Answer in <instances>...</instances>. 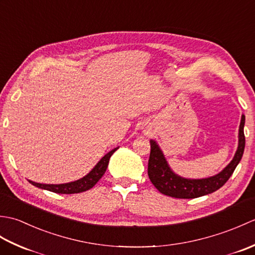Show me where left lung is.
I'll return each instance as SVG.
<instances>
[{"mask_svg": "<svg viewBox=\"0 0 255 255\" xmlns=\"http://www.w3.org/2000/svg\"><path fill=\"white\" fill-rule=\"evenodd\" d=\"M245 123L246 116L242 115L239 127V143L230 163L218 174L198 180L185 178L175 174L167 164L158 143L154 140H150L151 151L148 162V175L151 183L160 193L175 198H196L216 192L229 180L242 158L246 147V137L243 131Z\"/></svg>", "mask_w": 255, "mask_h": 255, "instance_id": "obj_1", "label": "left lung"}]
</instances>
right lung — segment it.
I'll list each match as a JSON object with an SVG mask.
<instances>
[{
	"instance_id": "add662e5",
	"label": "right lung",
	"mask_w": 255,
	"mask_h": 255,
	"mask_svg": "<svg viewBox=\"0 0 255 255\" xmlns=\"http://www.w3.org/2000/svg\"><path fill=\"white\" fill-rule=\"evenodd\" d=\"M117 149L118 148L113 149L107 154L103 156V158L97 162V164L93 167V169H92V171L89 173V174H86L84 177L80 178L78 181L64 183V184H40L32 181H29V183L36 187L47 189V191L58 193V194H75V193L85 192L88 191V189L93 187L95 184L101 180V177L104 175L111 156Z\"/></svg>"
}]
</instances>
